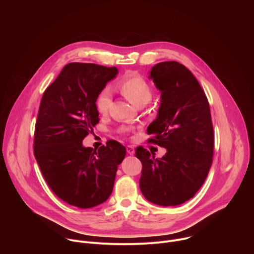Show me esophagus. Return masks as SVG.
<instances>
[{"mask_svg":"<svg viewBox=\"0 0 254 254\" xmlns=\"http://www.w3.org/2000/svg\"><path fill=\"white\" fill-rule=\"evenodd\" d=\"M127 154L128 155H130V156H132V155H134V148L132 147V146H127Z\"/></svg>","mask_w":254,"mask_h":254,"instance_id":"obj_1","label":"esophagus"}]
</instances>
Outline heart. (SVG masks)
<instances>
[{
	"mask_svg": "<svg viewBox=\"0 0 254 254\" xmlns=\"http://www.w3.org/2000/svg\"><path fill=\"white\" fill-rule=\"evenodd\" d=\"M122 94L134 106L146 105L152 98V88L149 83L137 75H129L120 83ZM112 103V92L108 88L103 89L97 96L95 105L99 114H106Z\"/></svg>",
	"mask_w": 254,
	"mask_h": 254,
	"instance_id": "heart-1",
	"label": "heart"
}]
</instances>
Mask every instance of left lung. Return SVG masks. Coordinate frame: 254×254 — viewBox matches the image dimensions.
Here are the masks:
<instances>
[{
  "mask_svg": "<svg viewBox=\"0 0 254 254\" xmlns=\"http://www.w3.org/2000/svg\"><path fill=\"white\" fill-rule=\"evenodd\" d=\"M149 78L161 92L156 120L147 131L165 156L137 148L141 162L139 189L148 201L164 207L178 206L195 196L209 173L214 132L207 97L192 72L176 61L152 67Z\"/></svg>",
  "mask_w": 254,
  "mask_h": 254,
  "instance_id": "8db88e82",
  "label": "left lung"
}]
</instances>
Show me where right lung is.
<instances>
[{
  "mask_svg": "<svg viewBox=\"0 0 254 254\" xmlns=\"http://www.w3.org/2000/svg\"><path fill=\"white\" fill-rule=\"evenodd\" d=\"M119 73L117 67L69 63L45 90L36 122L34 155L51 190L64 202L92 208L110 198L126 148L118 141L97 151L82 140L99 122L95 101Z\"/></svg>",
  "mask_w": 254,
  "mask_h": 254,
  "instance_id": "right-lung-1",
  "label": "right lung"
}]
</instances>
